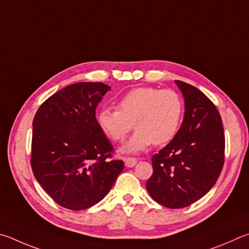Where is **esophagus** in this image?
Here are the masks:
<instances>
[{
	"instance_id": "esophagus-1",
	"label": "esophagus",
	"mask_w": 249,
	"mask_h": 249,
	"mask_svg": "<svg viewBox=\"0 0 249 249\" xmlns=\"http://www.w3.org/2000/svg\"><path fill=\"white\" fill-rule=\"evenodd\" d=\"M137 159H134V158H127V159H124V165L127 167H133V166H136L137 165Z\"/></svg>"
}]
</instances>
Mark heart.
<instances>
[{
  "label": "heart",
  "mask_w": 249,
  "mask_h": 249,
  "mask_svg": "<svg viewBox=\"0 0 249 249\" xmlns=\"http://www.w3.org/2000/svg\"><path fill=\"white\" fill-rule=\"evenodd\" d=\"M184 105L173 89L139 87L124 94L118 109L100 108L96 120L100 130L115 142H122L134 128L137 131L120 152L133 154L152 144L162 145L172 140L179 130Z\"/></svg>",
  "instance_id": "heart-1"
}]
</instances>
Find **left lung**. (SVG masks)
<instances>
[{
  "mask_svg": "<svg viewBox=\"0 0 249 249\" xmlns=\"http://www.w3.org/2000/svg\"><path fill=\"white\" fill-rule=\"evenodd\" d=\"M185 100L184 120L176 136L152 158L146 189L156 202L180 209L202 198L224 164V130L216 107L201 90L175 81Z\"/></svg>",
  "mask_w": 249,
  "mask_h": 249,
  "instance_id": "left-lung-1",
  "label": "left lung"
}]
</instances>
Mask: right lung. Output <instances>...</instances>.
<instances>
[{"mask_svg": "<svg viewBox=\"0 0 249 249\" xmlns=\"http://www.w3.org/2000/svg\"><path fill=\"white\" fill-rule=\"evenodd\" d=\"M110 87L81 82L50 96L33 121L32 168L46 193L70 210L103 200L124 171L109 160L113 147L98 127L96 108Z\"/></svg>", "mask_w": 249, "mask_h": 249, "instance_id": "obj_1", "label": "right lung"}]
</instances>
